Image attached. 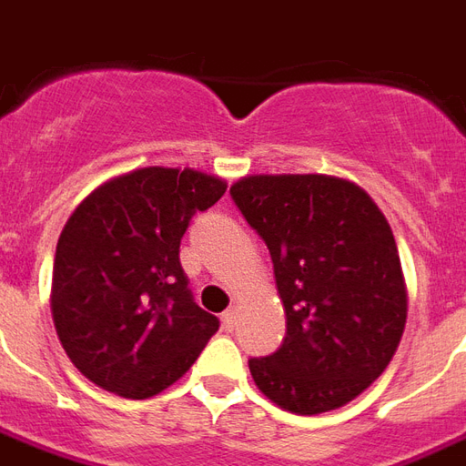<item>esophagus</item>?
<instances>
[{"mask_svg": "<svg viewBox=\"0 0 466 466\" xmlns=\"http://www.w3.org/2000/svg\"><path fill=\"white\" fill-rule=\"evenodd\" d=\"M222 325H225L227 332H232V329L237 328V310H234V308L222 312Z\"/></svg>", "mask_w": 466, "mask_h": 466, "instance_id": "34e87169", "label": "esophagus"}]
</instances>
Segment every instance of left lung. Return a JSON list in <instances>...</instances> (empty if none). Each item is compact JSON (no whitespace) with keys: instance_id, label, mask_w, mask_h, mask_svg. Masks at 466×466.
Returning <instances> with one entry per match:
<instances>
[{"instance_id":"left-lung-1","label":"left lung","mask_w":466,"mask_h":466,"mask_svg":"<svg viewBox=\"0 0 466 466\" xmlns=\"http://www.w3.org/2000/svg\"><path fill=\"white\" fill-rule=\"evenodd\" d=\"M234 205L268 247L286 337L248 360L264 396L315 415L350 403L389 367L406 328V283L389 222L332 176H248Z\"/></svg>"}]
</instances>
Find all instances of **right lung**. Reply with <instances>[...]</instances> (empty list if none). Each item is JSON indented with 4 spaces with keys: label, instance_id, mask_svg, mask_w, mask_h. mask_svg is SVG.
Returning <instances> with one entry per match:
<instances>
[{
    "label": "right lung",
    "instance_id": "obj_1",
    "mask_svg": "<svg viewBox=\"0 0 466 466\" xmlns=\"http://www.w3.org/2000/svg\"><path fill=\"white\" fill-rule=\"evenodd\" d=\"M225 190L200 170L151 166L112 177L70 215L53 261V322L70 361L99 389L156 396L219 329L187 289L180 239Z\"/></svg>",
    "mask_w": 466,
    "mask_h": 466
}]
</instances>
